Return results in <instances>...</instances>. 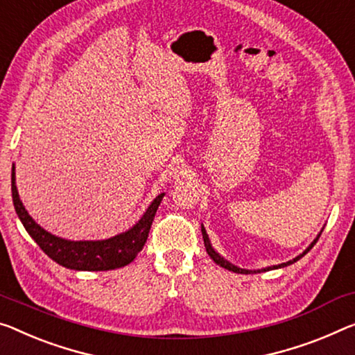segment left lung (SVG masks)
Masks as SVG:
<instances>
[{
    "label": "left lung",
    "instance_id": "obj_1",
    "mask_svg": "<svg viewBox=\"0 0 355 355\" xmlns=\"http://www.w3.org/2000/svg\"><path fill=\"white\" fill-rule=\"evenodd\" d=\"M324 230V228H322ZM322 230L319 232V234L318 236L314 238V241L309 244V246L303 250L302 254L300 255H297L295 259H292V260H288V261H286V263H281V265H272V266H266V268H260V270H246V268H239V266H236V265H233V263H230V261H228L227 259H223L222 255L217 252V250L212 248V244H211V241H209V236H208V233H206V228L203 227V223H201V234H203V241H205V248H206V252H208V255L209 257L216 261L217 265L219 266H222V268H225V270H228V271H233V272H238V275H254V272H261V271H270V270H277V268H284V266H288V265H292V263H295L297 260H300L303 257V255H306L311 249H313V246L315 243H318V239H319V236H320V233H322Z\"/></svg>",
    "mask_w": 355,
    "mask_h": 355
}]
</instances>
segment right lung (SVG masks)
<instances>
[{
	"label": "right lung",
	"instance_id": "right-lung-1",
	"mask_svg": "<svg viewBox=\"0 0 355 355\" xmlns=\"http://www.w3.org/2000/svg\"><path fill=\"white\" fill-rule=\"evenodd\" d=\"M10 190H12L15 212L37 246L58 265L76 271H107L132 263L144 248L152 220L165 196V193L157 195L147 206L141 219L128 230L117 233L116 236L96 239V241H71V239L49 233L28 214L20 201L17 185H15V168H12V176H10Z\"/></svg>",
	"mask_w": 355,
	"mask_h": 355
}]
</instances>
